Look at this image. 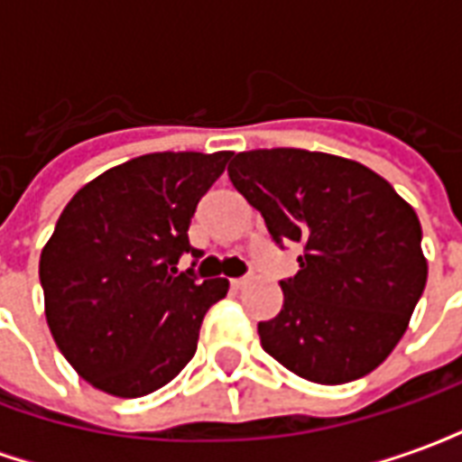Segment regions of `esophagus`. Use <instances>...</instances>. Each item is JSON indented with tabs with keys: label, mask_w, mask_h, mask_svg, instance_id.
I'll use <instances>...</instances> for the list:
<instances>
[{
	"label": "esophagus",
	"mask_w": 462,
	"mask_h": 462,
	"mask_svg": "<svg viewBox=\"0 0 462 462\" xmlns=\"http://www.w3.org/2000/svg\"><path fill=\"white\" fill-rule=\"evenodd\" d=\"M247 282H250V274H247V277H235V280H230V287L232 290H242Z\"/></svg>",
	"instance_id": "1"
}]
</instances>
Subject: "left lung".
Masks as SVG:
<instances>
[{
    "mask_svg": "<svg viewBox=\"0 0 462 462\" xmlns=\"http://www.w3.org/2000/svg\"><path fill=\"white\" fill-rule=\"evenodd\" d=\"M227 175L282 250L301 245L300 272L280 282L284 307L257 324L262 348L314 383L371 374L426 290L413 208L366 165L329 152H237Z\"/></svg>",
    "mask_w": 462,
    "mask_h": 462,
    "instance_id": "1",
    "label": "left lung"
}]
</instances>
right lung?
Instances as JSON below:
<instances>
[{
  "label": "right lung",
  "mask_w": 462,
  "mask_h": 462,
  "mask_svg": "<svg viewBox=\"0 0 462 462\" xmlns=\"http://www.w3.org/2000/svg\"><path fill=\"white\" fill-rule=\"evenodd\" d=\"M220 152H148L69 200L39 262L46 321L66 361L111 396L152 393L195 356L200 324L230 282L198 280L195 208L230 161Z\"/></svg>",
  "instance_id": "add662e5"
}]
</instances>
